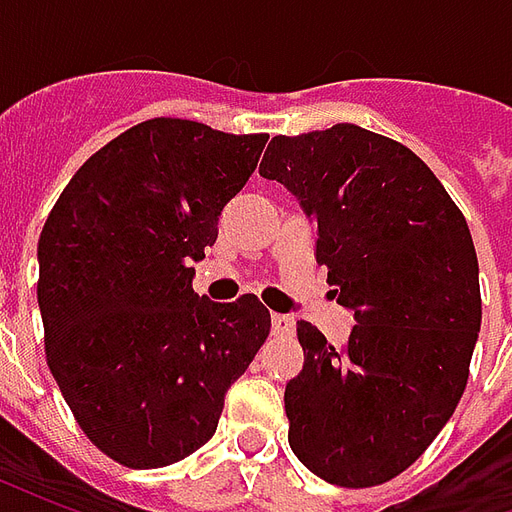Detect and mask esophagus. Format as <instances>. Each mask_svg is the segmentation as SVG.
Segmentation results:
<instances>
[{"instance_id": "1", "label": "esophagus", "mask_w": 512, "mask_h": 512, "mask_svg": "<svg viewBox=\"0 0 512 512\" xmlns=\"http://www.w3.org/2000/svg\"><path fill=\"white\" fill-rule=\"evenodd\" d=\"M271 329H274V334H279V337H290V334L296 332V321H293L290 315H279V312H274V315H271Z\"/></svg>"}]
</instances>
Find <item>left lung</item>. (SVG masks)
I'll list each match as a JSON object with an SVG mask.
<instances>
[{"label":"left lung","instance_id":"8db88e82","mask_svg":"<svg viewBox=\"0 0 512 512\" xmlns=\"http://www.w3.org/2000/svg\"><path fill=\"white\" fill-rule=\"evenodd\" d=\"M260 175L315 222V260L356 321L343 348L296 323L290 450L326 483H386L428 450L466 389L483 318L472 233L422 158L354 123L274 136Z\"/></svg>","mask_w":512,"mask_h":512}]
</instances>
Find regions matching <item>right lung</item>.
I'll return each instance as SVG.
<instances>
[{
    "label": "right lung",
    "instance_id": "add662e5",
    "mask_svg": "<svg viewBox=\"0 0 512 512\" xmlns=\"http://www.w3.org/2000/svg\"><path fill=\"white\" fill-rule=\"evenodd\" d=\"M266 142L147 120L87 158L43 224L49 370L87 439L123 466L200 450L266 343L271 315L257 296L216 304L191 288V263L216 244Z\"/></svg>",
    "mask_w": 512,
    "mask_h": 512
}]
</instances>
